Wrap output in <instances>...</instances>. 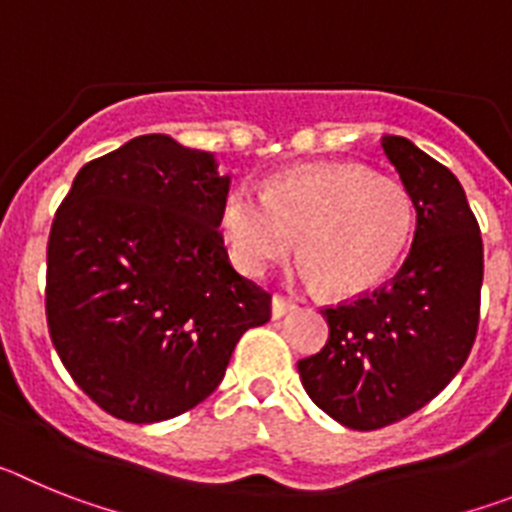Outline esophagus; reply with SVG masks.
<instances>
[{"instance_id":"34e87169","label":"esophagus","mask_w":512,"mask_h":512,"mask_svg":"<svg viewBox=\"0 0 512 512\" xmlns=\"http://www.w3.org/2000/svg\"><path fill=\"white\" fill-rule=\"evenodd\" d=\"M295 302L292 300H284V297L274 295L271 297V318H282V315H287V312L295 310Z\"/></svg>"}]
</instances>
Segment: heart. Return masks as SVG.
I'll return each instance as SVG.
<instances>
[{
    "mask_svg": "<svg viewBox=\"0 0 512 512\" xmlns=\"http://www.w3.org/2000/svg\"><path fill=\"white\" fill-rule=\"evenodd\" d=\"M415 202L405 184L354 164L297 166L271 176L261 194L235 184L220 205L230 259L264 277L300 241V277L351 297L377 287L408 251Z\"/></svg>",
    "mask_w": 512,
    "mask_h": 512,
    "instance_id": "b5f03b06",
    "label": "heart"
}]
</instances>
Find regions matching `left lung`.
Listing matches in <instances>:
<instances>
[{
  "label": "left lung",
  "instance_id": "1",
  "mask_svg": "<svg viewBox=\"0 0 512 512\" xmlns=\"http://www.w3.org/2000/svg\"><path fill=\"white\" fill-rule=\"evenodd\" d=\"M382 148L415 202L408 259L372 295L323 310L328 343L297 361L310 400L354 431L408 418L456 377L477 336L485 271L459 179L408 138L384 135Z\"/></svg>",
  "mask_w": 512,
  "mask_h": 512
}]
</instances>
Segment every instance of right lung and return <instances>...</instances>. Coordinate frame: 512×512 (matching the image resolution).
<instances>
[{
    "label": "right lung",
    "mask_w": 512,
    "mask_h": 512,
    "mask_svg": "<svg viewBox=\"0 0 512 512\" xmlns=\"http://www.w3.org/2000/svg\"><path fill=\"white\" fill-rule=\"evenodd\" d=\"M230 176L212 153L138 135L81 166L48 238L45 315L74 382L128 423L200 405L271 295L220 233Z\"/></svg>",
    "instance_id": "add662e5"
}]
</instances>
